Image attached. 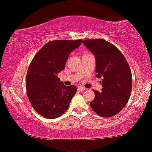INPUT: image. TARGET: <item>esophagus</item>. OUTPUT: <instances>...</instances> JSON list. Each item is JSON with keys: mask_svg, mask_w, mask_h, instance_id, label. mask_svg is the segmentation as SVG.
Wrapping results in <instances>:
<instances>
[{"mask_svg": "<svg viewBox=\"0 0 152 152\" xmlns=\"http://www.w3.org/2000/svg\"><path fill=\"white\" fill-rule=\"evenodd\" d=\"M78 90L80 91H82L86 90V88H84V87H83V86H80V87H78Z\"/></svg>", "mask_w": 152, "mask_h": 152, "instance_id": "obj_1", "label": "esophagus"}]
</instances>
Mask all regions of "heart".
Returning a JSON list of instances; mask_svg holds the SVG:
<instances>
[{
  "label": "heart",
  "instance_id": "b5f03b06",
  "mask_svg": "<svg viewBox=\"0 0 152 152\" xmlns=\"http://www.w3.org/2000/svg\"><path fill=\"white\" fill-rule=\"evenodd\" d=\"M90 55V54H84V56H85V55Z\"/></svg>",
  "mask_w": 152,
  "mask_h": 152
}]
</instances>
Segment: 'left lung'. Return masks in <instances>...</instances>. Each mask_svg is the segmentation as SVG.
<instances>
[{
	"mask_svg": "<svg viewBox=\"0 0 152 152\" xmlns=\"http://www.w3.org/2000/svg\"><path fill=\"white\" fill-rule=\"evenodd\" d=\"M82 43L95 55V73L102 78L100 92L93 91L95 98L90 102L99 115L109 118L125 107L132 93V75L124 56L118 48L104 39H86Z\"/></svg>",
	"mask_w": 152,
	"mask_h": 152,
	"instance_id": "left-lung-1",
	"label": "left lung"
}]
</instances>
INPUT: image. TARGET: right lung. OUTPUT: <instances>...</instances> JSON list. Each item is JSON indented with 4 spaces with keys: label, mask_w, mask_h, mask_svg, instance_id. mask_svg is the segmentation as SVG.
<instances>
[{
    "label": "right lung",
    "mask_w": 152,
    "mask_h": 152,
    "mask_svg": "<svg viewBox=\"0 0 152 152\" xmlns=\"http://www.w3.org/2000/svg\"><path fill=\"white\" fill-rule=\"evenodd\" d=\"M82 40H54L43 45L29 66L27 95L31 105L43 117L55 119L69 107L77 88L65 86L57 75L64 69L70 53Z\"/></svg>",
    "instance_id": "add662e5"
}]
</instances>
